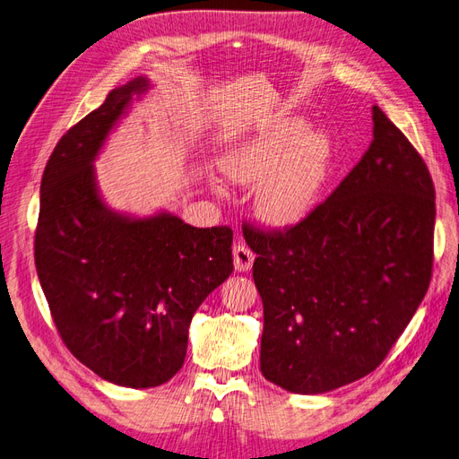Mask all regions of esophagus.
Returning a JSON list of instances; mask_svg holds the SVG:
<instances>
[{
    "label": "esophagus",
    "mask_w": 459,
    "mask_h": 459,
    "mask_svg": "<svg viewBox=\"0 0 459 459\" xmlns=\"http://www.w3.org/2000/svg\"><path fill=\"white\" fill-rule=\"evenodd\" d=\"M253 262H255V255L251 248L243 243H238L233 247V264H235V270L238 272H248L253 268Z\"/></svg>",
    "instance_id": "obj_1"
}]
</instances>
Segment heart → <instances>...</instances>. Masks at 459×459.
Returning a JSON list of instances; mask_svg holds the SVG:
<instances>
[{"mask_svg": "<svg viewBox=\"0 0 459 459\" xmlns=\"http://www.w3.org/2000/svg\"><path fill=\"white\" fill-rule=\"evenodd\" d=\"M300 118L277 120L226 159V174L239 184H258L256 214L273 228L297 226L322 193L331 143L327 135L307 132Z\"/></svg>", "mask_w": 459, "mask_h": 459, "instance_id": "1", "label": "heart"}]
</instances>
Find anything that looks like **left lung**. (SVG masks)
<instances>
[{"label":"left lung","mask_w":459,"mask_h":459,"mask_svg":"<svg viewBox=\"0 0 459 459\" xmlns=\"http://www.w3.org/2000/svg\"><path fill=\"white\" fill-rule=\"evenodd\" d=\"M435 187L420 152L373 105V142L295 228L256 231L260 369L322 394L377 368L421 304L433 270Z\"/></svg>","instance_id":"left-lung-1"}]
</instances>
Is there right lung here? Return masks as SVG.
I'll return each instance as SVG.
<instances>
[{"mask_svg": "<svg viewBox=\"0 0 459 459\" xmlns=\"http://www.w3.org/2000/svg\"><path fill=\"white\" fill-rule=\"evenodd\" d=\"M147 76L115 88L51 152L39 187L34 258L66 349L101 379L151 388L184 366L193 314L233 272L230 228L169 212L113 211L93 162Z\"/></svg>", "mask_w": 459, "mask_h": 459, "instance_id": "obj_1", "label": "right lung"}]
</instances>
